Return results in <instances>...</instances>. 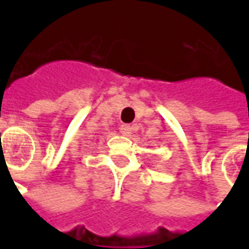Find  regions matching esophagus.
Returning a JSON list of instances; mask_svg holds the SVG:
<instances>
[{
  "instance_id": "esophagus-1",
  "label": "esophagus",
  "mask_w": 249,
  "mask_h": 249,
  "mask_svg": "<svg viewBox=\"0 0 249 249\" xmlns=\"http://www.w3.org/2000/svg\"><path fill=\"white\" fill-rule=\"evenodd\" d=\"M120 130H121V133L125 136H129L130 133H132V126L128 124H124L121 125V128H120Z\"/></svg>"
}]
</instances>
